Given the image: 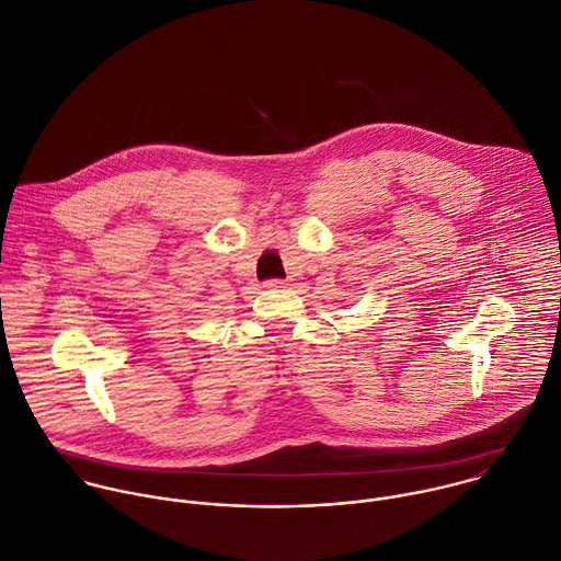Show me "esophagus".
Listing matches in <instances>:
<instances>
[{"label":"esophagus","mask_w":561,"mask_h":561,"mask_svg":"<svg viewBox=\"0 0 561 561\" xmlns=\"http://www.w3.org/2000/svg\"><path fill=\"white\" fill-rule=\"evenodd\" d=\"M264 286H266V288H271V290H275V288H286V286H288V282H286V279H266V282H264Z\"/></svg>","instance_id":"1"}]
</instances>
